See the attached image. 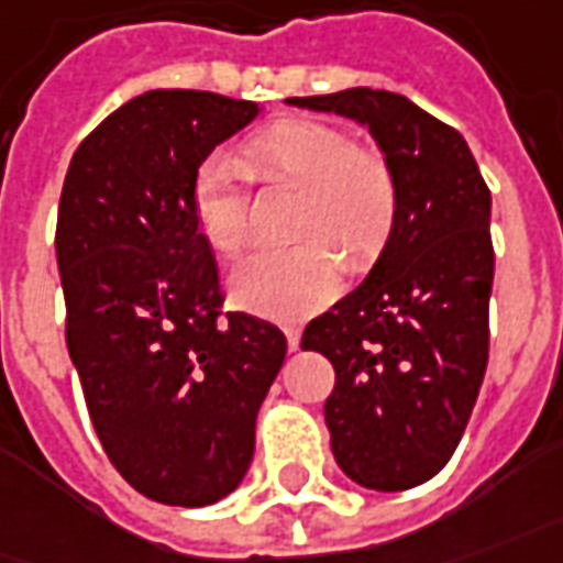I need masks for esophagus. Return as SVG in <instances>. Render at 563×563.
Masks as SVG:
<instances>
[{
    "label": "esophagus",
    "instance_id": "1",
    "mask_svg": "<svg viewBox=\"0 0 563 563\" xmlns=\"http://www.w3.org/2000/svg\"><path fill=\"white\" fill-rule=\"evenodd\" d=\"M286 342H289V351H296L298 342H301V332L296 327H286Z\"/></svg>",
    "mask_w": 563,
    "mask_h": 563
}]
</instances>
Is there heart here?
Returning a JSON list of instances; mask_svg holds the SVG:
<instances>
[{
  "label": "heart",
  "mask_w": 563,
  "mask_h": 563,
  "mask_svg": "<svg viewBox=\"0 0 563 563\" xmlns=\"http://www.w3.org/2000/svg\"><path fill=\"white\" fill-rule=\"evenodd\" d=\"M258 185L296 187L289 233L296 243L258 252L231 274V301L267 320H305L342 292V255L369 265L391 240L397 221V178L385 156L354 147L327 122L280 120L258 129L236 156L206 159L190 185V206L202 236L221 255L246 243V190Z\"/></svg>",
  "instance_id": "1"
}]
</instances>
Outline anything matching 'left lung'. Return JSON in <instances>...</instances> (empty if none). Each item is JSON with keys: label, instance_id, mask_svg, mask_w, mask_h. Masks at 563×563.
Segmentation results:
<instances>
[{"label": "left lung", "instance_id": "1", "mask_svg": "<svg viewBox=\"0 0 563 563\" xmlns=\"http://www.w3.org/2000/svg\"><path fill=\"white\" fill-rule=\"evenodd\" d=\"M286 104L369 129L397 178L391 240L366 280L305 327L335 369L327 428L366 490L431 481L468 426L490 351V187L465 137L410 98L345 89Z\"/></svg>", "mask_w": 563, "mask_h": 563}]
</instances>
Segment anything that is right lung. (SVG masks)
I'll list each match as a JSON object with an SVG mask.
<instances>
[{
    "instance_id": "obj_1",
    "label": "right lung",
    "mask_w": 563,
    "mask_h": 563,
    "mask_svg": "<svg viewBox=\"0 0 563 563\" xmlns=\"http://www.w3.org/2000/svg\"><path fill=\"white\" fill-rule=\"evenodd\" d=\"M255 101L156 89L113 110L70 159L57 209L67 351L113 468L153 503L200 508L240 487L286 335L221 313L190 185Z\"/></svg>"
}]
</instances>
